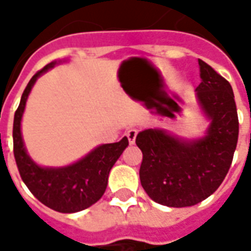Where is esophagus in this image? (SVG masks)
<instances>
[{"mask_svg": "<svg viewBox=\"0 0 251 251\" xmlns=\"http://www.w3.org/2000/svg\"><path fill=\"white\" fill-rule=\"evenodd\" d=\"M126 137H127V140H129V144H134L137 137V129H130V130H127Z\"/></svg>", "mask_w": 251, "mask_h": 251, "instance_id": "1", "label": "esophagus"}]
</instances>
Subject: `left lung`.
Returning <instances> with one entry per match:
<instances>
[{"label": "left lung", "mask_w": 251, "mask_h": 251, "mask_svg": "<svg viewBox=\"0 0 251 251\" xmlns=\"http://www.w3.org/2000/svg\"><path fill=\"white\" fill-rule=\"evenodd\" d=\"M199 68L196 100L210 121L204 136L185 140L164 129L137 134L141 185L158 204L189 207L207 199L226 177L237 148L239 124L231 86L200 59Z\"/></svg>", "instance_id": "left-lung-1"}]
</instances>
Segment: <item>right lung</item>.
<instances>
[{
  "instance_id": "1",
  "label": "right lung",
  "mask_w": 251,
  "mask_h": 251,
  "mask_svg": "<svg viewBox=\"0 0 251 251\" xmlns=\"http://www.w3.org/2000/svg\"><path fill=\"white\" fill-rule=\"evenodd\" d=\"M60 62H51L35 74L25 87L19 109L14 113L13 152L20 176L35 198L43 204L57 212L72 214L97 203L107 187L110 169L129 145L124 137L114 144H102L76 163L66 167H41L36 164L26 152L21 134V120L26 99L35 86L37 77Z\"/></svg>"
}]
</instances>
